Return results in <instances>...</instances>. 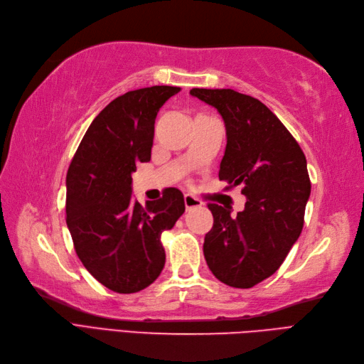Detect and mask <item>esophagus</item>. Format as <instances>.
<instances>
[{"label":"esophagus","instance_id":"34e87169","mask_svg":"<svg viewBox=\"0 0 364 364\" xmlns=\"http://www.w3.org/2000/svg\"><path fill=\"white\" fill-rule=\"evenodd\" d=\"M184 205H186V210H192V208H199L203 205V203L199 201V199L191 196V195H186L184 196Z\"/></svg>","mask_w":364,"mask_h":364}]
</instances>
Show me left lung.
I'll list each match as a JSON object with an SVG mask.
<instances>
[{
  "label": "left lung",
  "mask_w": 364,
  "mask_h": 364,
  "mask_svg": "<svg viewBox=\"0 0 364 364\" xmlns=\"http://www.w3.org/2000/svg\"><path fill=\"white\" fill-rule=\"evenodd\" d=\"M225 122L227 146L219 180L242 184L245 210L208 204L213 228L204 257L222 283L250 289L277 272L304 227L311 184L307 160L287 128L266 105L232 89H192Z\"/></svg>",
  "instance_id": "1"
}]
</instances>
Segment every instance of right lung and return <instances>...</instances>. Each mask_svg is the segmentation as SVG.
Wrapping results in <instances>:
<instances>
[{
    "label": "right lung",
    "instance_id": "right-lung-1",
    "mask_svg": "<svg viewBox=\"0 0 364 364\" xmlns=\"http://www.w3.org/2000/svg\"><path fill=\"white\" fill-rule=\"evenodd\" d=\"M180 87L127 92L92 121L66 175V224L81 263L102 286L136 293L165 266L160 240L184 213V196L169 189L140 205L132 195L137 163L151 160L157 113Z\"/></svg>",
    "mask_w": 364,
    "mask_h": 364
}]
</instances>
